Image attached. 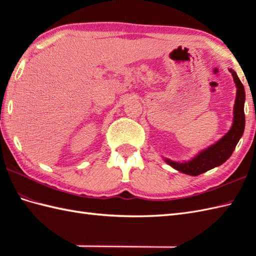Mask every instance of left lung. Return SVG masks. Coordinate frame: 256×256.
<instances>
[{
    "instance_id": "left-lung-1",
    "label": "left lung",
    "mask_w": 256,
    "mask_h": 256,
    "mask_svg": "<svg viewBox=\"0 0 256 256\" xmlns=\"http://www.w3.org/2000/svg\"><path fill=\"white\" fill-rule=\"evenodd\" d=\"M229 72L232 74L233 80L236 86V98L234 108H233V123L231 128L218 142L209 146L208 148L201 150L192 160L179 162L166 158L165 162L167 164L178 172L190 176H198L206 170L222 165L232 155L238 142L242 138L244 128H246V114H244L246 91H244V86L234 70L229 69Z\"/></svg>"
}]
</instances>
